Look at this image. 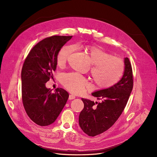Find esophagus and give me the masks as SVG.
Instances as JSON below:
<instances>
[{
	"mask_svg": "<svg viewBox=\"0 0 157 157\" xmlns=\"http://www.w3.org/2000/svg\"><path fill=\"white\" fill-rule=\"evenodd\" d=\"M76 98L75 95H74L71 94V95H69V100H72V99H74V98Z\"/></svg>",
	"mask_w": 157,
	"mask_h": 157,
	"instance_id": "obj_1",
	"label": "esophagus"
}]
</instances>
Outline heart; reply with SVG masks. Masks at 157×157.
I'll use <instances>...</instances> for the list:
<instances>
[{"instance_id":"1","label":"heart","mask_w":157,"mask_h":157,"mask_svg":"<svg viewBox=\"0 0 157 157\" xmlns=\"http://www.w3.org/2000/svg\"><path fill=\"white\" fill-rule=\"evenodd\" d=\"M74 49L73 46L62 47L56 56L58 65H64ZM86 52L92 64L91 73L97 86L106 89L117 84L125 72L124 62L120 58L113 56L111 54L96 46H87ZM61 81L69 91L75 94L84 92L90 86L86 78L77 72L64 74Z\"/></svg>"}]
</instances>
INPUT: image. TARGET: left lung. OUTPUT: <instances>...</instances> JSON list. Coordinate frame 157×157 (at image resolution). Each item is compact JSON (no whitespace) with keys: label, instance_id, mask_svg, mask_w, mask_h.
<instances>
[{"label":"left lung","instance_id":"8db88e82","mask_svg":"<svg viewBox=\"0 0 157 157\" xmlns=\"http://www.w3.org/2000/svg\"><path fill=\"white\" fill-rule=\"evenodd\" d=\"M125 72L117 84L92 94L101 102L82 98L84 108L79 117V124L89 136L101 134L111 127L124 110L133 88L132 68L128 58H125Z\"/></svg>","mask_w":157,"mask_h":157}]
</instances>
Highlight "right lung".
<instances>
[{
    "mask_svg": "<svg viewBox=\"0 0 157 157\" xmlns=\"http://www.w3.org/2000/svg\"><path fill=\"white\" fill-rule=\"evenodd\" d=\"M72 36H53L36 44L25 60L21 70L22 102L29 117L40 126L55 122L69 98L68 92L57 88L55 93L46 87L53 78L56 56Z\"/></svg>",
    "mask_w": 157,
    "mask_h": 157,
    "instance_id": "1",
    "label": "right lung"
}]
</instances>
